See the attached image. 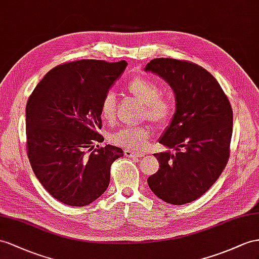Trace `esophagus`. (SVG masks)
<instances>
[{"label": "esophagus", "instance_id": "34e87169", "mask_svg": "<svg viewBox=\"0 0 259 259\" xmlns=\"http://www.w3.org/2000/svg\"><path fill=\"white\" fill-rule=\"evenodd\" d=\"M124 155L128 157H142L145 154L142 153V152H136V151H131V150H124Z\"/></svg>", "mask_w": 259, "mask_h": 259}]
</instances>
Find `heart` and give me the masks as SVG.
<instances>
[{"mask_svg":"<svg viewBox=\"0 0 259 259\" xmlns=\"http://www.w3.org/2000/svg\"><path fill=\"white\" fill-rule=\"evenodd\" d=\"M125 91L145 106V117L156 124L166 122L173 114V103L169 98L161 95V89L148 77H136L130 81ZM116 99L109 93L101 104V115L105 121L112 122L115 119ZM151 136L150 127L122 128L109 135V142L117 147L129 150H141L147 147Z\"/></svg>","mask_w":259,"mask_h":259,"instance_id":"b5f03b06","label":"heart"}]
</instances>
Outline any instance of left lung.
I'll return each instance as SVG.
<instances>
[{
	"label": "left lung",
	"mask_w": 259,
	"mask_h": 259,
	"mask_svg": "<svg viewBox=\"0 0 259 259\" xmlns=\"http://www.w3.org/2000/svg\"><path fill=\"white\" fill-rule=\"evenodd\" d=\"M162 77L173 90L176 109L158 139L174 149L153 154L160 164L148 178L154 195L171 204L201 197L227 165L233 127V111L220 84L198 64L157 58L144 68Z\"/></svg>",
	"instance_id": "obj_1"
}]
</instances>
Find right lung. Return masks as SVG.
I'll list each match as a JSON object with an SVG mask.
<instances>
[{
    "label": "right lung",
    "mask_w": 259,
    "mask_h": 259,
    "mask_svg": "<svg viewBox=\"0 0 259 259\" xmlns=\"http://www.w3.org/2000/svg\"><path fill=\"white\" fill-rule=\"evenodd\" d=\"M124 60H79L58 65L38 83L26 105L27 154L36 177L60 202L83 207L108 188L110 166L122 149L106 144L101 104L122 74Z\"/></svg>",
    "instance_id": "right-lung-1"
}]
</instances>
